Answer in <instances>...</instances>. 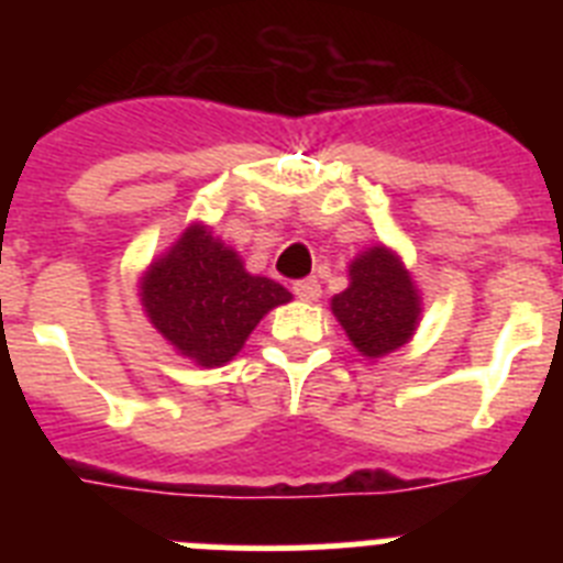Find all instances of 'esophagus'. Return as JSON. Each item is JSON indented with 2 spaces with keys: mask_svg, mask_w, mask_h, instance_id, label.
Instances as JSON below:
<instances>
[{
  "mask_svg": "<svg viewBox=\"0 0 563 563\" xmlns=\"http://www.w3.org/2000/svg\"><path fill=\"white\" fill-rule=\"evenodd\" d=\"M292 292H296L301 301H316L321 296V285H318V278H298L296 285H292Z\"/></svg>",
  "mask_w": 563,
  "mask_h": 563,
  "instance_id": "1",
  "label": "esophagus"
}]
</instances>
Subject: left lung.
I'll return each instance as SVG.
<instances>
[{
  "instance_id": "left-lung-1",
  "label": "left lung",
  "mask_w": 563,
  "mask_h": 563,
  "mask_svg": "<svg viewBox=\"0 0 563 563\" xmlns=\"http://www.w3.org/2000/svg\"><path fill=\"white\" fill-rule=\"evenodd\" d=\"M352 285L332 298V312L357 352L380 357L409 341L420 305L409 273L386 247H372L350 267Z\"/></svg>"
}]
</instances>
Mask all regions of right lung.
Returning a JSON list of instances; mask_svg holds the SVG:
<instances>
[{"mask_svg": "<svg viewBox=\"0 0 563 563\" xmlns=\"http://www.w3.org/2000/svg\"><path fill=\"white\" fill-rule=\"evenodd\" d=\"M290 298L273 278L251 276L206 228H188L141 285L152 324L202 366L231 361L262 316Z\"/></svg>", "mask_w": 563, "mask_h": 563, "instance_id": "right-lung-1", "label": "right lung"}]
</instances>
